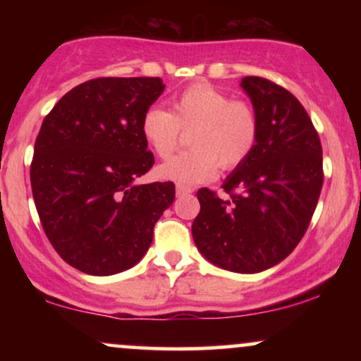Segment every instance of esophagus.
Masks as SVG:
<instances>
[{
	"mask_svg": "<svg viewBox=\"0 0 361 361\" xmlns=\"http://www.w3.org/2000/svg\"><path fill=\"white\" fill-rule=\"evenodd\" d=\"M192 192L193 190L188 188V186H181V185L176 186V197H185V195H190Z\"/></svg>",
	"mask_w": 361,
	"mask_h": 361,
	"instance_id": "esophagus-1",
	"label": "esophagus"
}]
</instances>
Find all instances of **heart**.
I'll use <instances>...</instances> for the list:
<instances>
[{
    "label": "heart",
    "instance_id": "b5f03b06",
    "mask_svg": "<svg viewBox=\"0 0 361 361\" xmlns=\"http://www.w3.org/2000/svg\"><path fill=\"white\" fill-rule=\"evenodd\" d=\"M140 132L147 146L161 159L176 151L190 134L193 149L178 154L157 168L161 180L193 186L210 181L217 169H234L255 151L259 135V118L246 100H233L209 82H197L178 93L171 110L151 106L140 120Z\"/></svg>",
    "mask_w": 361,
    "mask_h": 361
}]
</instances>
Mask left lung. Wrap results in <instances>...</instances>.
Listing matches in <instances>:
<instances>
[{
  "instance_id": "left-lung-1",
  "label": "left lung",
  "mask_w": 361,
  "mask_h": 361,
  "mask_svg": "<svg viewBox=\"0 0 361 361\" xmlns=\"http://www.w3.org/2000/svg\"><path fill=\"white\" fill-rule=\"evenodd\" d=\"M241 88L258 111V142L222 183L229 198L198 190L192 234L210 263L258 273L283 261L304 238L324 181L322 147L290 91L258 76L243 78Z\"/></svg>"
}]
</instances>
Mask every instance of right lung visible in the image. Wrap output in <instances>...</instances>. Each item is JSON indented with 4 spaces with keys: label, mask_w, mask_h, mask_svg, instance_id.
<instances>
[{
    "label": "right lung",
    "mask_w": 361,
    "mask_h": 361,
    "mask_svg": "<svg viewBox=\"0 0 361 361\" xmlns=\"http://www.w3.org/2000/svg\"><path fill=\"white\" fill-rule=\"evenodd\" d=\"M161 78H97L64 94L44 118L30 181L45 235L66 263L94 276L142 259L175 183L135 185L154 164L140 120Z\"/></svg>",
    "instance_id": "1"
}]
</instances>
